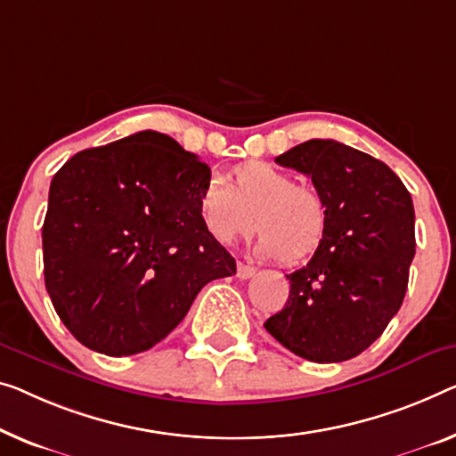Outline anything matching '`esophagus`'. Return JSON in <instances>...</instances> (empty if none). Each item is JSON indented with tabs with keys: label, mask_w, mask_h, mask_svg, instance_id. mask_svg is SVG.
I'll return each instance as SVG.
<instances>
[{
	"label": "esophagus",
	"mask_w": 456,
	"mask_h": 456,
	"mask_svg": "<svg viewBox=\"0 0 456 456\" xmlns=\"http://www.w3.org/2000/svg\"><path fill=\"white\" fill-rule=\"evenodd\" d=\"M254 274H256L254 266H248V264L237 262V278H240V281H248V278H251Z\"/></svg>",
	"instance_id": "esophagus-1"
}]
</instances>
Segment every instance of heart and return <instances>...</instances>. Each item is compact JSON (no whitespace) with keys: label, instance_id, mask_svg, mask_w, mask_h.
<instances>
[{"label":"heart","instance_id":"obj_1","mask_svg":"<svg viewBox=\"0 0 456 456\" xmlns=\"http://www.w3.org/2000/svg\"><path fill=\"white\" fill-rule=\"evenodd\" d=\"M199 219L210 240L229 246L256 229V254L298 264L315 254L328 233V205L317 190L264 161L231 174V188L210 178L199 196Z\"/></svg>","mask_w":456,"mask_h":456}]
</instances>
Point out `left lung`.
I'll use <instances>...</instances> for the list:
<instances>
[{
    "instance_id": "8db88e82",
    "label": "left lung",
    "mask_w": 456,
    "mask_h": 456,
    "mask_svg": "<svg viewBox=\"0 0 456 456\" xmlns=\"http://www.w3.org/2000/svg\"><path fill=\"white\" fill-rule=\"evenodd\" d=\"M276 163L309 175L330 223L307 266L287 274L289 301L264 328L311 362L350 360L403 303L416 254L411 196L383 161L331 139L305 141Z\"/></svg>"
}]
</instances>
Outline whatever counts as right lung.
I'll list each match as a JSON object with an SVG mask.
<instances>
[{
    "mask_svg": "<svg viewBox=\"0 0 456 456\" xmlns=\"http://www.w3.org/2000/svg\"><path fill=\"white\" fill-rule=\"evenodd\" d=\"M208 180L207 163L155 131L86 149L54 174L45 287L77 342L108 356L145 352L205 284L235 274L199 219Z\"/></svg>",
    "mask_w": 456,
    "mask_h": 456,
    "instance_id": "right-lung-1",
    "label": "right lung"
}]
</instances>
